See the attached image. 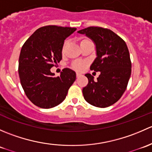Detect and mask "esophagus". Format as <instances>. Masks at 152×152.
I'll return each instance as SVG.
<instances>
[{"instance_id":"1","label":"esophagus","mask_w":152,"mask_h":152,"mask_svg":"<svg viewBox=\"0 0 152 152\" xmlns=\"http://www.w3.org/2000/svg\"><path fill=\"white\" fill-rule=\"evenodd\" d=\"M82 76V74H80V73H76V77L77 78H79V77H80V76Z\"/></svg>"}]
</instances>
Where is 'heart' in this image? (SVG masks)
Returning a JSON list of instances; mask_svg holds the SVG:
<instances>
[{
	"mask_svg": "<svg viewBox=\"0 0 152 152\" xmlns=\"http://www.w3.org/2000/svg\"><path fill=\"white\" fill-rule=\"evenodd\" d=\"M89 40H90V39H81L80 45H82V44H84L85 42H87V41H89ZM65 46H66V42L64 43L63 47H62V52H64V50H65ZM85 67H86L85 62H82V61H75V62H73V63H72V67H73L74 70H78V71H82V70H83L85 68Z\"/></svg>",
	"mask_w": 152,
	"mask_h": 152,
	"instance_id": "heart-1",
	"label": "heart"
}]
</instances>
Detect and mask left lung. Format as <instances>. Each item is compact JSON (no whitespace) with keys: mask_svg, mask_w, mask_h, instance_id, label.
Returning <instances> with one entry per match:
<instances>
[{"mask_svg":"<svg viewBox=\"0 0 152 152\" xmlns=\"http://www.w3.org/2000/svg\"><path fill=\"white\" fill-rule=\"evenodd\" d=\"M90 37L96 46L97 57L90 70L101 74L95 82L90 73L82 93L86 102L97 107H110L117 102L126 89L131 76L132 62L125 41L113 31L91 26L79 31Z\"/></svg>","mask_w":152,"mask_h":152,"instance_id":"1","label":"left lung"}]
</instances>
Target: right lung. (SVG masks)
<instances>
[{"label":"right lung","instance_id":"obj_1","mask_svg":"<svg viewBox=\"0 0 152 152\" xmlns=\"http://www.w3.org/2000/svg\"><path fill=\"white\" fill-rule=\"evenodd\" d=\"M76 28L46 26L35 31L25 42L19 57L18 73L28 99L43 109L54 107L66 98L76 73L64 68L54 77L50 69L62 59L65 39Z\"/></svg>","mask_w":152,"mask_h":152}]
</instances>
